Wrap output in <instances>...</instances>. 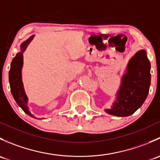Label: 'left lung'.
I'll list each match as a JSON object with an SVG mask.
<instances>
[{
	"label": "left lung",
	"instance_id": "8db88e82",
	"mask_svg": "<svg viewBox=\"0 0 160 160\" xmlns=\"http://www.w3.org/2000/svg\"><path fill=\"white\" fill-rule=\"evenodd\" d=\"M151 74L150 62L145 50H140L130 59L117 98L106 112L118 117H126L139 108L147 98Z\"/></svg>",
	"mask_w": 160,
	"mask_h": 160
}]
</instances>
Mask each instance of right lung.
I'll return each instance as SVG.
<instances>
[{
    "instance_id": "add662e5",
    "label": "right lung",
    "mask_w": 160,
    "mask_h": 160,
    "mask_svg": "<svg viewBox=\"0 0 160 160\" xmlns=\"http://www.w3.org/2000/svg\"><path fill=\"white\" fill-rule=\"evenodd\" d=\"M33 38L34 35H32L30 38H28L26 41L22 43L21 46V52H18L15 57H14V59H12V62L11 63V69L9 71V83H10L11 93L16 103L27 114L34 118V116L28 111V106H27L28 98L25 93L23 83L22 81V68L23 65V55L22 54Z\"/></svg>"
}]
</instances>
